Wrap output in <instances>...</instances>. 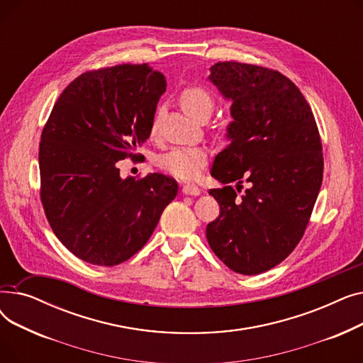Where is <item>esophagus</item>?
<instances>
[{
    "label": "esophagus",
    "mask_w": 363,
    "mask_h": 363,
    "mask_svg": "<svg viewBox=\"0 0 363 363\" xmlns=\"http://www.w3.org/2000/svg\"><path fill=\"white\" fill-rule=\"evenodd\" d=\"M182 193L188 194V196H199L201 193V189L194 184H185L182 186Z\"/></svg>",
    "instance_id": "1"
}]
</instances>
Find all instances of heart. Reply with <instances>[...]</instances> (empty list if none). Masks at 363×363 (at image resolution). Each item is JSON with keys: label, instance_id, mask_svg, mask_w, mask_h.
<instances>
[{"label": "heart", "instance_id": "b5f03b06", "mask_svg": "<svg viewBox=\"0 0 363 363\" xmlns=\"http://www.w3.org/2000/svg\"><path fill=\"white\" fill-rule=\"evenodd\" d=\"M182 108L194 119L211 116L215 107L212 92L201 85L185 86L179 94ZM157 132V116L152 118L150 135ZM208 162V151L203 147H175L157 159V164L167 174L179 179H196L200 177Z\"/></svg>", "mask_w": 363, "mask_h": 363}]
</instances>
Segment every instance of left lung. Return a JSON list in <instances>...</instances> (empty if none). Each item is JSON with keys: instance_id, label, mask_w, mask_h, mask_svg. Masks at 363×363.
Returning a JSON list of instances; mask_svg holds the SVG:
<instances>
[{"instance_id": "left-lung-1", "label": "left lung", "mask_w": 363, "mask_h": 363, "mask_svg": "<svg viewBox=\"0 0 363 363\" xmlns=\"http://www.w3.org/2000/svg\"><path fill=\"white\" fill-rule=\"evenodd\" d=\"M211 81L233 100L231 144L215 159L208 191L220 206L207 225L213 253L237 274L257 275L287 259L303 238L323 177L312 108L278 70L238 62L212 66ZM242 182L251 188L237 196Z\"/></svg>"}]
</instances>
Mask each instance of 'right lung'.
Instances as JSON below:
<instances>
[{"label": "right lung", "instance_id": "obj_1", "mask_svg": "<svg viewBox=\"0 0 363 363\" xmlns=\"http://www.w3.org/2000/svg\"><path fill=\"white\" fill-rule=\"evenodd\" d=\"M166 78L143 65L84 72L57 99L40 143V197L55 237L76 257L119 264L140 252L178 194L163 174L122 179L138 159Z\"/></svg>", "mask_w": 363, "mask_h": 363}]
</instances>
